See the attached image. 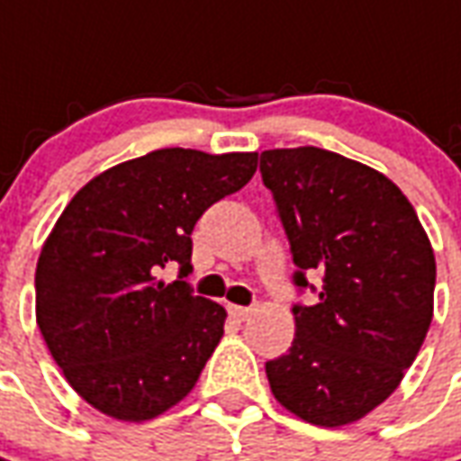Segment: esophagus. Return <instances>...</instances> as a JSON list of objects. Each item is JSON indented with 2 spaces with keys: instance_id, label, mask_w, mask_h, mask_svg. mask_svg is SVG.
Masks as SVG:
<instances>
[{
  "instance_id": "34e87169",
  "label": "esophagus",
  "mask_w": 461,
  "mask_h": 461,
  "mask_svg": "<svg viewBox=\"0 0 461 461\" xmlns=\"http://www.w3.org/2000/svg\"><path fill=\"white\" fill-rule=\"evenodd\" d=\"M227 311H230V316L231 319H237V321H247L251 316V306H234V303H230L227 306Z\"/></svg>"
}]
</instances>
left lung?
<instances>
[{"label": "left lung", "mask_w": 461, "mask_h": 461, "mask_svg": "<svg viewBox=\"0 0 461 461\" xmlns=\"http://www.w3.org/2000/svg\"><path fill=\"white\" fill-rule=\"evenodd\" d=\"M296 264V336L267 363L274 397L311 425L356 422L412 366L432 323L435 254L412 204L367 165L321 148L259 155ZM321 276L320 289L308 281Z\"/></svg>", "instance_id": "8db88e82"}]
</instances>
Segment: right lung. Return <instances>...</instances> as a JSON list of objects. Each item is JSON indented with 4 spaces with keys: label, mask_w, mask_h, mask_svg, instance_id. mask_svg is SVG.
Returning a JSON list of instances; mask_svg holds the SVG:
<instances>
[{
    "label": "right lung",
    "mask_w": 461,
    "mask_h": 461,
    "mask_svg": "<svg viewBox=\"0 0 461 461\" xmlns=\"http://www.w3.org/2000/svg\"><path fill=\"white\" fill-rule=\"evenodd\" d=\"M257 172V152L165 148L76 192L36 264V323L56 366L104 415L142 422L190 393L227 311L194 296L192 230ZM167 266L178 281L158 282Z\"/></svg>",
    "instance_id": "right-lung-1"
}]
</instances>
